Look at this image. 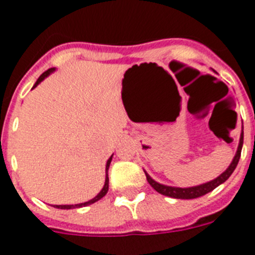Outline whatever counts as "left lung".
<instances>
[{"mask_svg": "<svg viewBox=\"0 0 255 255\" xmlns=\"http://www.w3.org/2000/svg\"><path fill=\"white\" fill-rule=\"evenodd\" d=\"M243 141H244V131L242 130L240 140H239V145H238V150H236L235 157H234L233 162L230 163L229 167H227L224 172L221 173L220 176H217L216 179L211 180V181L208 182L200 184V185L190 186V188H177V186L163 185V184H159V182L154 181V180H153L152 177L145 172V171H144V172H145V176H147V180L150 184V186H152L155 191H158L159 194L166 195V197H170V198H175V199H194V198H199L202 197V195H206L207 193L212 191L213 189H216L218 185H221V184H224V182L231 176V173L234 172V170H235L236 166H238L239 163V159H240Z\"/></svg>", "mask_w": 255, "mask_h": 255, "instance_id": "8db88e82", "label": "left lung"}]
</instances>
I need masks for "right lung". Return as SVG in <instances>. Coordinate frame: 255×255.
<instances>
[{"label": "right lung", "instance_id": "obj_1", "mask_svg": "<svg viewBox=\"0 0 255 255\" xmlns=\"http://www.w3.org/2000/svg\"><path fill=\"white\" fill-rule=\"evenodd\" d=\"M53 71H56L55 67H51V69H48L47 71H44L42 75L38 78V80L35 82V84L33 85V89H34L35 87H37L38 84H40V83L43 82L44 79L47 78V76L51 75ZM114 155V154H112ZM112 155L108 158L107 163H106V179H105V185H103L102 190L98 193V194L96 195V197L93 198V199L91 200H88V202H84V203H79V204H62V206H53L55 208H58V209H73V208H82V207H87V206H91V204L96 203V202H98L100 199H102L103 197H105L106 194H107V191H108V168H110V164H111V161H112Z\"/></svg>", "mask_w": 255, "mask_h": 255}]
</instances>
